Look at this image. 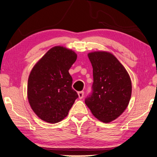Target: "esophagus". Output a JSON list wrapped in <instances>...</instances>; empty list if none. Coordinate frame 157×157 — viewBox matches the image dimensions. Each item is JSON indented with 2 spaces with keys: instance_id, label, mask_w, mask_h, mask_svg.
Segmentation results:
<instances>
[{
  "instance_id": "1",
  "label": "esophagus",
  "mask_w": 157,
  "mask_h": 157,
  "mask_svg": "<svg viewBox=\"0 0 157 157\" xmlns=\"http://www.w3.org/2000/svg\"><path fill=\"white\" fill-rule=\"evenodd\" d=\"M83 94H84V92L83 91H81V92H78V98L81 99L83 97Z\"/></svg>"
}]
</instances>
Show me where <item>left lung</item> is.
I'll list each match as a JSON object with an SVG mask.
<instances>
[{
    "label": "left lung",
    "mask_w": 157,
    "mask_h": 157,
    "mask_svg": "<svg viewBox=\"0 0 157 157\" xmlns=\"http://www.w3.org/2000/svg\"><path fill=\"white\" fill-rule=\"evenodd\" d=\"M93 69L92 93L85 103L92 115L109 123L122 114L132 96L130 76L114 55L107 51L88 54Z\"/></svg>",
    "instance_id": "8db88e82"
}]
</instances>
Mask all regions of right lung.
Returning <instances> with one entry per match:
<instances>
[{"label": "right lung", "mask_w": 157, "mask_h": 157, "mask_svg": "<svg viewBox=\"0 0 157 157\" xmlns=\"http://www.w3.org/2000/svg\"><path fill=\"white\" fill-rule=\"evenodd\" d=\"M76 53L62 46L50 48L37 62L28 80L27 97L33 112L43 121L55 124L67 116L78 96L71 88L69 69Z\"/></svg>", "instance_id": "1"}]
</instances>
